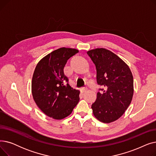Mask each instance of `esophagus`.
I'll list each match as a JSON object with an SVG mask.
<instances>
[{
	"label": "esophagus",
	"instance_id": "1",
	"mask_svg": "<svg viewBox=\"0 0 156 156\" xmlns=\"http://www.w3.org/2000/svg\"><path fill=\"white\" fill-rule=\"evenodd\" d=\"M87 87H83V88H81V92H82V93H83V92H85V91H87Z\"/></svg>",
	"mask_w": 156,
	"mask_h": 156
}]
</instances>
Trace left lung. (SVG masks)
I'll list each match as a JSON object with an SVG mask.
<instances>
[{"label": "left lung", "instance_id": "1", "mask_svg": "<svg viewBox=\"0 0 156 156\" xmlns=\"http://www.w3.org/2000/svg\"><path fill=\"white\" fill-rule=\"evenodd\" d=\"M97 70L99 88L92 109L95 117L109 123L119 119L128 108L133 95V78L128 66L111 51L104 48L87 52Z\"/></svg>", "mask_w": 156, "mask_h": 156}]
</instances>
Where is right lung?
I'll use <instances>...</instances> for the list:
<instances>
[{
  "instance_id": "obj_1",
  "label": "right lung",
  "mask_w": 156,
  "mask_h": 156,
  "mask_svg": "<svg viewBox=\"0 0 156 156\" xmlns=\"http://www.w3.org/2000/svg\"><path fill=\"white\" fill-rule=\"evenodd\" d=\"M78 52L75 48L57 49L41 59L34 71L33 97L40 109L53 119L68 116L79 102L80 91L69 85L64 73L67 61Z\"/></svg>"
}]
</instances>
